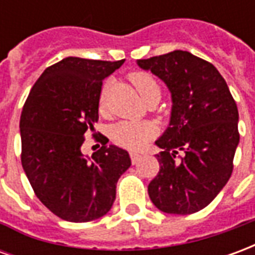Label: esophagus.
<instances>
[{"label": "esophagus", "mask_w": 255, "mask_h": 255, "mask_svg": "<svg viewBox=\"0 0 255 255\" xmlns=\"http://www.w3.org/2000/svg\"><path fill=\"white\" fill-rule=\"evenodd\" d=\"M129 157H131V162H132L133 165H135V164H138L139 161H140V158H142V155L140 154H138V153H129Z\"/></svg>", "instance_id": "34e87169"}]
</instances>
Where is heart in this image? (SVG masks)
<instances>
[{"label":"heart","mask_w":255,"mask_h":255,"mask_svg":"<svg viewBox=\"0 0 255 255\" xmlns=\"http://www.w3.org/2000/svg\"><path fill=\"white\" fill-rule=\"evenodd\" d=\"M128 79L147 104L150 101L160 98V84L151 73L146 71H135L128 75ZM106 106L108 97L106 87H104L100 95V111L105 112ZM155 132L157 127L147 120H122L112 126L109 129V136L112 142L117 146H122L124 149L136 150L147 143L154 136Z\"/></svg>","instance_id":"1"}]
</instances>
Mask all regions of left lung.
Wrapping results in <instances>:
<instances>
[{
  "label": "left lung",
  "instance_id": "left-lung-1",
  "mask_svg": "<svg viewBox=\"0 0 255 255\" xmlns=\"http://www.w3.org/2000/svg\"><path fill=\"white\" fill-rule=\"evenodd\" d=\"M172 93L169 127L155 144L160 171L149 197L161 212L191 214L206 208L230 180L239 143L238 106L213 64L175 52L139 60Z\"/></svg>",
  "mask_w": 255,
  "mask_h": 255
}]
</instances>
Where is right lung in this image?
<instances>
[{
  "instance_id": "add662e5",
  "label": "right lung",
  "mask_w": 255,
  "mask_h": 255,
  "mask_svg": "<svg viewBox=\"0 0 255 255\" xmlns=\"http://www.w3.org/2000/svg\"><path fill=\"white\" fill-rule=\"evenodd\" d=\"M124 60L67 57L47 67L21 111V165L38 199L57 217L87 223L111 210L119 177L131 165L126 150L102 147L87 160L82 144L98 122L106 76ZM95 133H93L94 136Z\"/></svg>"
}]
</instances>
